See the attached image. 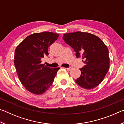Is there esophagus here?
Returning a JSON list of instances; mask_svg holds the SVG:
<instances>
[{
    "instance_id": "34e87169",
    "label": "esophagus",
    "mask_w": 124,
    "mask_h": 124,
    "mask_svg": "<svg viewBox=\"0 0 124 124\" xmlns=\"http://www.w3.org/2000/svg\"><path fill=\"white\" fill-rule=\"evenodd\" d=\"M66 69L67 70H71V68H70H70H66Z\"/></svg>"
}]
</instances>
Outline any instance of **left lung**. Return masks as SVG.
Instances as JSON below:
<instances>
[{
    "mask_svg": "<svg viewBox=\"0 0 124 124\" xmlns=\"http://www.w3.org/2000/svg\"><path fill=\"white\" fill-rule=\"evenodd\" d=\"M65 43L72 47L77 58L82 57L85 66L75 82L85 89H92L102 82L109 68L107 46L100 38L90 33L76 32L63 35Z\"/></svg>",
    "mask_w": 124,
    "mask_h": 124,
    "instance_id": "8db88e82",
    "label": "left lung"
}]
</instances>
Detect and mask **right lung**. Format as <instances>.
<instances>
[{
    "instance_id": "right-lung-1",
    "label": "right lung",
    "mask_w": 124,
    "mask_h": 124,
    "mask_svg": "<svg viewBox=\"0 0 124 124\" xmlns=\"http://www.w3.org/2000/svg\"><path fill=\"white\" fill-rule=\"evenodd\" d=\"M59 35L49 32L34 33L16 47L14 56L16 72L22 85L31 93L43 94L54 82L60 68H50L41 64V61L48 56L49 47Z\"/></svg>"
}]
</instances>
